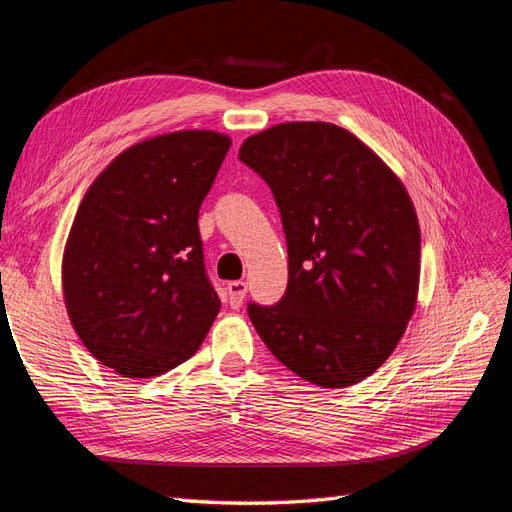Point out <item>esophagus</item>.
Segmentation results:
<instances>
[{"mask_svg":"<svg viewBox=\"0 0 512 512\" xmlns=\"http://www.w3.org/2000/svg\"><path fill=\"white\" fill-rule=\"evenodd\" d=\"M226 292H228V303L230 307H241L243 305V299H245V292H247V284L241 282V280H235V282H228L226 286Z\"/></svg>","mask_w":512,"mask_h":512,"instance_id":"1","label":"esophagus"}]
</instances>
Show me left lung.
<instances>
[{
  "label": "left lung",
  "instance_id": "8db88e82",
  "mask_svg": "<svg viewBox=\"0 0 512 512\" xmlns=\"http://www.w3.org/2000/svg\"><path fill=\"white\" fill-rule=\"evenodd\" d=\"M239 160L269 183L288 243V288L247 312L280 363L344 389L389 359L418 299L421 228L404 183L352 132L327 121L262 130Z\"/></svg>",
  "mask_w": 512,
  "mask_h": 512
}]
</instances>
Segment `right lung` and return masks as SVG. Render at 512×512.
<instances>
[{"label":"right lung","mask_w":512,"mask_h":512,"mask_svg":"<svg viewBox=\"0 0 512 512\" xmlns=\"http://www.w3.org/2000/svg\"><path fill=\"white\" fill-rule=\"evenodd\" d=\"M230 136L179 130L121 151L85 192L61 260L72 327L123 378L185 363L220 312L198 209Z\"/></svg>","instance_id":"1"}]
</instances>
